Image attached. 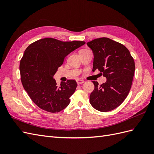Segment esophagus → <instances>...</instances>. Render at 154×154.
<instances>
[{
  "instance_id": "34e87169",
  "label": "esophagus",
  "mask_w": 154,
  "mask_h": 154,
  "mask_svg": "<svg viewBox=\"0 0 154 154\" xmlns=\"http://www.w3.org/2000/svg\"><path fill=\"white\" fill-rule=\"evenodd\" d=\"M76 82H77L78 85H80V84H82V83H84L85 82H84V80H77Z\"/></svg>"
}]
</instances>
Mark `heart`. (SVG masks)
I'll return each mask as SVG.
<instances>
[{
    "instance_id": "obj_1",
    "label": "heart",
    "mask_w": 154,
    "mask_h": 154,
    "mask_svg": "<svg viewBox=\"0 0 154 154\" xmlns=\"http://www.w3.org/2000/svg\"><path fill=\"white\" fill-rule=\"evenodd\" d=\"M84 50H85V49H84ZM82 51H83V50H82Z\"/></svg>"
}]
</instances>
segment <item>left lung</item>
Masks as SVG:
<instances>
[{
  "instance_id": "8db88e82",
  "label": "left lung",
  "mask_w": 154,
  "mask_h": 154,
  "mask_svg": "<svg viewBox=\"0 0 154 154\" xmlns=\"http://www.w3.org/2000/svg\"><path fill=\"white\" fill-rule=\"evenodd\" d=\"M94 54L93 71L99 70L106 82L99 85L92 81L94 89L90 103L97 110L109 112L117 108L127 97L132 86L135 63L128 49L106 37L87 43Z\"/></svg>"
}]
</instances>
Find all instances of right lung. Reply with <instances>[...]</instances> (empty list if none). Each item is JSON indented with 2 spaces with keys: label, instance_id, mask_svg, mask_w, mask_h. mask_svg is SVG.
<instances>
[{
  "label": "right lung",
  "instance_id": "add662e5",
  "mask_svg": "<svg viewBox=\"0 0 154 154\" xmlns=\"http://www.w3.org/2000/svg\"><path fill=\"white\" fill-rule=\"evenodd\" d=\"M85 44L83 41L62 42L45 38L31 44L20 60L22 85L31 100L49 112H59L69 105L77 87L76 82L68 80L57 85L53 78L67 56Z\"/></svg>",
  "mask_w": 154,
  "mask_h": 154
}]
</instances>
